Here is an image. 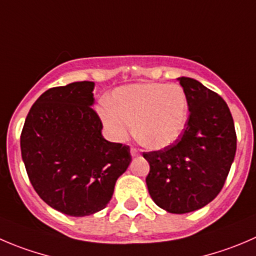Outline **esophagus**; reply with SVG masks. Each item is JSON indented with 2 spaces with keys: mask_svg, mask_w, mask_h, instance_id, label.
I'll return each instance as SVG.
<instances>
[{
  "mask_svg": "<svg viewBox=\"0 0 256 256\" xmlns=\"http://www.w3.org/2000/svg\"><path fill=\"white\" fill-rule=\"evenodd\" d=\"M130 154H132V157H138V156H140V152H138L137 148L132 147L130 148Z\"/></svg>",
  "mask_w": 256,
  "mask_h": 256,
  "instance_id": "esophagus-1",
  "label": "esophagus"
}]
</instances>
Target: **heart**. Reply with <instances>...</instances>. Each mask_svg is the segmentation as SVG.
Segmentation results:
<instances>
[{
  "label": "heart",
  "mask_w": 256,
  "mask_h": 256,
  "mask_svg": "<svg viewBox=\"0 0 256 256\" xmlns=\"http://www.w3.org/2000/svg\"><path fill=\"white\" fill-rule=\"evenodd\" d=\"M112 104L96 108L104 130L122 142L134 128L147 147L166 148L180 140L188 122V98L178 84L142 82L116 88Z\"/></svg>",
  "instance_id": "b5f03b06"
}]
</instances>
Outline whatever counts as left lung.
<instances>
[{"label": "left lung", "mask_w": 256, "mask_h": 256, "mask_svg": "<svg viewBox=\"0 0 256 256\" xmlns=\"http://www.w3.org/2000/svg\"><path fill=\"white\" fill-rule=\"evenodd\" d=\"M188 98V122L177 142L143 153L146 178L156 205L187 214L210 204L226 181L236 152L232 116L220 96L192 78L177 79Z\"/></svg>", "instance_id": "obj_1"}]
</instances>
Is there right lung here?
<instances>
[{"mask_svg":"<svg viewBox=\"0 0 256 256\" xmlns=\"http://www.w3.org/2000/svg\"><path fill=\"white\" fill-rule=\"evenodd\" d=\"M93 90V82L46 90L21 133V156L35 191L48 206L75 218L103 210L132 160L128 146L104 140L92 108Z\"/></svg>","mask_w":256,"mask_h":256,"instance_id":"right-lung-1","label":"right lung"}]
</instances>
